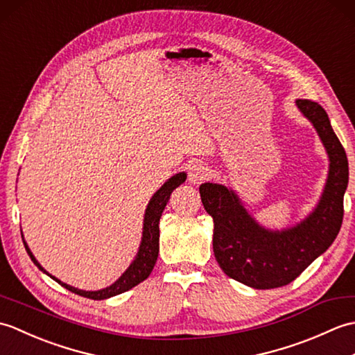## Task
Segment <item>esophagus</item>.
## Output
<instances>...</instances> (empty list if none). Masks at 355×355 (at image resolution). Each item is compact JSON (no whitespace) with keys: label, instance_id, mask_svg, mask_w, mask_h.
Segmentation results:
<instances>
[{"label":"esophagus","instance_id":"34e87169","mask_svg":"<svg viewBox=\"0 0 355 355\" xmlns=\"http://www.w3.org/2000/svg\"><path fill=\"white\" fill-rule=\"evenodd\" d=\"M209 169L205 164L201 163H193L189 166V171H187V180L192 184H200L209 178Z\"/></svg>","mask_w":355,"mask_h":355}]
</instances>
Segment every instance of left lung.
Listing matches in <instances>:
<instances>
[{"mask_svg":"<svg viewBox=\"0 0 355 355\" xmlns=\"http://www.w3.org/2000/svg\"><path fill=\"white\" fill-rule=\"evenodd\" d=\"M296 107L310 120L328 154V177L318 205L302 221L282 230L263 227L248 214L232 187L200 186L206 212L214 218V253L229 277L256 290L293 282L334 243L343 220L348 187V158L327 111L319 103L297 99Z\"/></svg>","mask_w":355,"mask_h":355,"instance_id":"8db88e82","label":"left lung"}]
</instances>
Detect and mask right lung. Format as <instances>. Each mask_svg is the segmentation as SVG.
Masks as SVG:
<instances>
[{"instance_id": "1", "label": "right lung", "mask_w": 355, "mask_h": 355, "mask_svg": "<svg viewBox=\"0 0 355 355\" xmlns=\"http://www.w3.org/2000/svg\"><path fill=\"white\" fill-rule=\"evenodd\" d=\"M184 182H186V172H178L173 177H171L168 182H166L160 187V189H158L153 195V198L149 200L148 206H146L145 216H143V232H141V241L139 245V252H137V254H135L134 261L130 263V267L125 270V273L120 276L114 284L107 286V288H102L97 291L79 290V288H76V286H71L69 284L59 281L58 277L51 276L49 271L36 261L33 253L30 252V248L24 239V235H22V232H21L22 241H24V245H26V250H27L30 258H32L35 266L40 268L42 273L50 276L53 281L61 284L64 288H67L74 294H79V296L94 299V300H103V299H108L112 296H117V294H122L128 290H131L132 286L139 285L140 282L145 281V279L150 275V271H153L155 262H157L158 247H160L158 245V241H160V229H158V223H160L162 214H163L166 205H168L171 193L173 192V189H177V187Z\"/></svg>"}]
</instances>
